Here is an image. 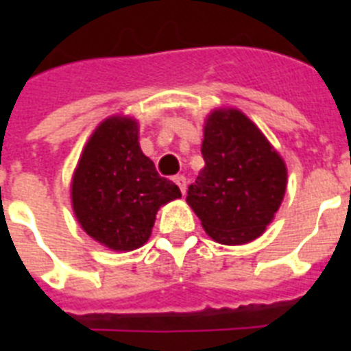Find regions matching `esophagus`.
<instances>
[{"label": "esophagus", "mask_w": 351, "mask_h": 351, "mask_svg": "<svg viewBox=\"0 0 351 351\" xmlns=\"http://www.w3.org/2000/svg\"><path fill=\"white\" fill-rule=\"evenodd\" d=\"M173 182H175L176 186L180 187L182 195H186V189H187V182H186V176H184V175H176L175 178H173Z\"/></svg>", "instance_id": "obj_1"}]
</instances>
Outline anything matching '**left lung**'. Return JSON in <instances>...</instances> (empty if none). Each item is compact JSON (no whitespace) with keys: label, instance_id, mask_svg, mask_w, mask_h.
<instances>
[{"label":"left lung","instance_id":"1","mask_svg":"<svg viewBox=\"0 0 351 351\" xmlns=\"http://www.w3.org/2000/svg\"><path fill=\"white\" fill-rule=\"evenodd\" d=\"M204 169L186 202L204 231L219 244L258 239L273 222L288 186L286 162L264 132L231 107L213 109L204 121Z\"/></svg>","mask_w":351,"mask_h":351}]
</instances>
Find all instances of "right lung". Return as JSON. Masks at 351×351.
Returning a JSON list of instances; mask_svg holds the SVG:
<instances>
[{"mask_svg":"<svg viewBox=\"0 0 351 351\" xmlns=\"http://www.w3.org/2000/svg\"><path fill=\"white\" fill-rule=\"evenodd\" d=\"M138 131L136 118H106L85 143L71 180V202L82 230L120 253L142 247L158 209L182 197L142 153Z\"/></svg>","mask_w":351,"mask_h":351,"instance_id":"1","label":"right lung"}]
</instances>
